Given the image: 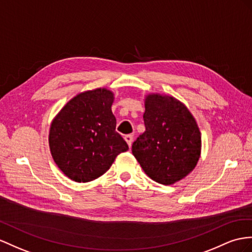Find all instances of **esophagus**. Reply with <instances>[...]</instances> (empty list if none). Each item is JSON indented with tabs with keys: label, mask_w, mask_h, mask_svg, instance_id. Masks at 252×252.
<instances>
[{
	"label": "esophagus",
	"mask_w": 252,
	"mask_h": 252,
	"mask_svg": "<svg viewBox=\"0 0 252 252\" xmlns=\"http://www.w3.org/2000/svg\"><path fill=\"white\" fill-rule=\"evenodd\" d=\"M125 140L126 141V144L128 145V147H131L132 143H133V136H132V135H126Z\"/></svg>",
	"instance_id": "obj_1"
}]
</instances>
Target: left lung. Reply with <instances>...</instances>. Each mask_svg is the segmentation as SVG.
Masks as SVG:
<instances>
[{
	"label": "left lung",
	"mask_w": 252,
	"mask_h": 252,
	"mask_svg": "<svg viewBox=\"0 0 252 252\" xmlns=\"http://www.w3.org/2000/svg\"><path fill=\"white\" fill-rule=\"evenodd\" d=\"M146 131L132 153L153 181L171 185L195 169L201 154V132L184 103L163 94L145 95Z\"/></svg>",
	"instance_id": "8db88e82"
}]
</instances>
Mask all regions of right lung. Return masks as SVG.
<instances>
[{"mask_svg": "<svg viewBox=\"0 0 252 252\" xmlns=\"http://www.w3.org/2000/svg\"><path fill=\"white\" fill-rule=\"evenodd\" d=\"M115 94L99 87L69 100L51 122L49 147L57 167L74 182H89L105 173L128 146L115 131Z\"/></svg>", "mask_w": 252, "mask_h": 252, "instance_id": "right-lung-1", "label": "right lung"}]
</instances>
